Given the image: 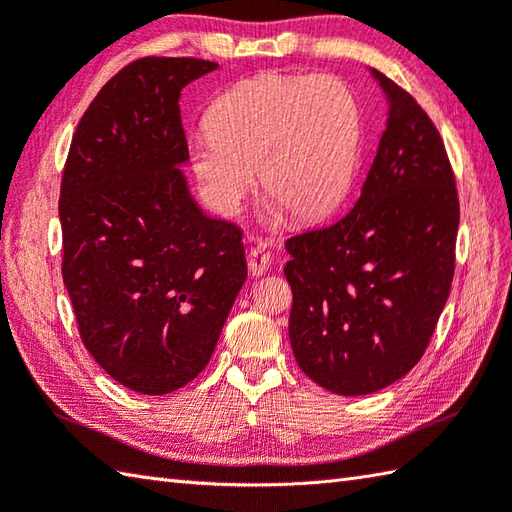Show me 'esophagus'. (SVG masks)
Instances as JSON below:
<instances>
[{
    "instance_id": "esophagus-1",
    "label": "esophagus",
    "mask_w": 512,
    "mask_h": 512,
    "mask_svg": "<svg viewBox=\"0 0 512 512\" xmlns=\"http://www.w3.org/2000/svg\"><path fill=\"white\" fill-rule=\"evenodd\" d=\"M270 259H273V257H270V253H268L264 244L250 246V250H248V270L255 277L264 275L266 270L270 268Z\"/></svg>"
}]
</instances>
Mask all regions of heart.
I'll return each instance as SVG.
<instances>
[{"instance_id":"b5f03b06","label":"heart","mask_w":512,"mask_h":512,"mask_svg":"<svg viewBox=\"0 0 512 512\" xmlns=\"http://www.w3.org/2000/svg\"><path fill=\"white\" fill-rule=\"evenodd\" d=\"M206 130L188 159L210 206L237 213L257 170L275 210L313 224L335 213L353 182L362 108L333 75H257L215 99Z\"/></svg>"}]
</instances>
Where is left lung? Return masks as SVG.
I'll list each match as a JSON object with an SVG mask.
<instances>
[{
    "label": "left lung",
    "instance_id": "obj_1",
    "mask_svg": "<svg viewBox=\"0 0 512 512\" xmlns=\"http://www.w3.org/2000/svg\"><path fill=\"white\" fill-rule=\"evenodd\" d=\"M388 119L355 208L290 237L288 335L299 368L335 395L402 379L435 333L455 273L459 199L442 137L379 70Z\"/></svg>",
    "mask_w": 512,
    "mask_h": 512
}]
</instances>
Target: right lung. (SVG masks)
Instances as JSON below:
<instances>
[{
	"label": "right lung",
	"instance_id": "obj_1",
	"mask_svg": "<svg viewBox=\"0 0 512 512\" xmlns=\"http://www.w3.org/2000/svg\"><path fill=\"white\" fill-rule=\"evenodd\" d=\"M217 68L195 57L128 64L88 106L66 159L62 275L79 335L142 395L202 373L246 282L242 230L208 217L182 170L179 95Z\"/></svg>",
	"mask_w": 512,
	"mask_h": 512
}]
</instances>
